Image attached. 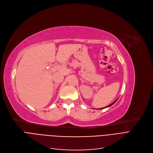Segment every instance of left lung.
<instances>
[{"instance_id":"1","label":"left lung","mask_w":153,"mask_h":153,"mask_svg":"<svg viewBox=\"0 0 153 153\" xmlns=\"http://www.w3.org/2000/svg\"><path fill=\"white\" fill-rule=\"evenodd\" d=\"M118 100V99H117ZM116 100L114 101V102H113L111 104H110V105H109L108 106H106V107H105V108H106V107H109V106H111V105H113L115 102H116V100ZM100 108V109H103V108Z\"/></svg>"}]
</instances>
